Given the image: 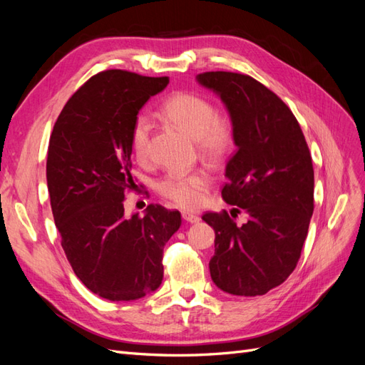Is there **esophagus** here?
Listing matches in <instances>:
<instances>
[{
  "label": "esophagus",
  "instance_id": "1",
  "mask_svg": "<svg viewBox=\"0 0 365 365\" xmlns=\"http://www.w3.org/2000/svg\"><path fill=\"white\" fill-rule=\"evenodd\" d=\"M182 219L185 220V222H189V224H197L201 220L200 216L193 215V213H189V212H184L182 213Z\"/></svg>",
  "mask_w": 365,
  "mask_h": 365
}]
</instances>
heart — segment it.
Here are the masks:
<instances>
[{
    "instance_id": "1",
    "label": "heart",
    "mask_w": 365,
    "mask_h": 365,
    "mask_svg": "<svg viewBox=\"0 0 365 365\" xmlns=\"http://www.w3.org/2000/svg\"><path fill=\"white\" fill-rule=\"evenodd\" d=\"M163 114L196 140L197 148L210 158H222L235 145V126L228 117L216 114L215 105L205 97L193 93L173 94L163 105ZM153 121L148 114L135 118L130 130V148L138 160L149 155ZM210 182L204 170L192 173L172 172L158 184V190L168 200L182 208H193L202 201V193Z\"/></svg>"
}]
</instances>
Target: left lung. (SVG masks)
<instances>
[{"mask_svg": "<svg viewBox=\"0 0 365 365\" xmlns=\"http://www.w3.org/2000/svg\"><path fill=\"white\" fill-rule=\"evenodd\" d=\"M224 103L235 126L236 153L225 168L222 197L231 216L205 213L215 230L212 280L233 295H263L295 269L314 213V168L291 109L252 77L228 71L196 76ZM239 209L249 216L237 226Z\"/></svg>", "mask_w": 365, "mask_h": 365, "instance_id": "8db88e82", "label": "left lung"}]
</instances>
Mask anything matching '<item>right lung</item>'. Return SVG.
<instances>
[{"instance_id": "obj_1", "label": "right lung", "mask_w": 365, "mask_h": 365, "mask_svg": "<svg viewBox=\"0 0 365 365\" xmlns=\"http://www.w3.org/2000/svg\"><path fill=\"white\" fill-rule=\"evenodd\" d=\"M169 77L108 70L93 76L63 106L54 123L47 185L54 224L74 274L91 292L132 302L157 291L163 248L181 227V213L148 205L125 215L134 189L132 125Z\"/></svg>"}]
</instances>
